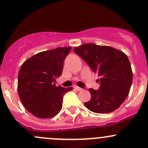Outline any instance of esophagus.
<instances>
[{
    "mask_svg": "<svg viewBox=\"0 0 148 148\" xmlns=\"http://www.w3.org/2000/svg\"><path fill=\"white\" fill-rule=\"evenodd\" d=\"M74 89H77V90H78V91H82V88L79 87V86H74Z\"/></svg>",
    "mask_w": 148,
    "mask_h": 148,
    "instance_id": "obj_1",
    "label": "esophagus"
}]
</instances>
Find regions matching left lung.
<instances>
[{"mask_svg": "<svg viewBox=\"0 0 148 148\" xmlns=\"http://www.w3.org/2000/svg\"><path fill=\"white\" fill-rule=\"evenodd\" d=\"M74 51L89 65L100 79V86L89 89L91 99L85 102L88 110L105 114L117 110L129 94L132 83V72L127 56L120 50L95 44H82Z\"/></svg>", "mask_w": 148, "mask_h": 148, "instance_id": "8db88e82", "label": "left lung"}]
</instances>
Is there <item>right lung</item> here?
<instances>
[{
	"instance_id": "obj_1",
	"label": "right lung",
	"mask_w": 148,
	"mask_h": 148,
	"mask_svg": "<svg viewBox=\"0 0 148 148\" xmlns=\"http://www.w3.org/2000/svg\"><path fill=\"white\" fill-rule=\"evenodd\" d=\"M71 47L56 48L36 53L25 61L19 70L18 92L22 104L38 118L54 117L62 108L63 96L72 87L56 86L64 62Z\"/></svg>"
}]
</instances>
